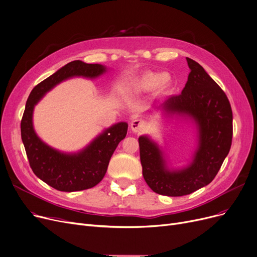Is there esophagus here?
<instances>
[{
  "label": "esophagus",
  "instance_id": "34e87169",
  "mask_svg": "<svg viewBox=\"0 0 257 257\" xmlns=\"http://www.w3.org/2000/svg\"><path fill=\"white\" fill-rule=\"evenodd\" d=\"M130 128L133 132L140 133V132H143L145 130V128H146V124H145V121L142 119H135L131 121Z\"/></svg>",
  "mask_w": 257,
  "mask_h": 257
}]
</instances>
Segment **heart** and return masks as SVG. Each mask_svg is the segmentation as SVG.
Wrapping results in <instances>:
<instances>
[{"label":"heart","instance_id":"b5f03b06","mask_svg":"<svg viewBox=\"0 0 257 257\" xmlns=\"http://www.w3.org/2000/svg\"><path fill=\"white\" fill-rule=\"evenodd\" d=\"M170 76L167 73L145 72L133 82V90L138 92H147L153 89L165 90L170 85Z\"/></svg>","mask_w":257,"mask_h":257}]
</instances>
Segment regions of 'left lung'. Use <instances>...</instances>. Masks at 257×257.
<instances>
[{"instance_id": "8db88e82", "label": "left lung", "mask_w": 257, "mask_h": 257, "mask_svg": "<svg viewBox=\"0 0 257 257\" xmlns=\"http://www.w3.org/2000/svg\"><path fill=\"white\" fill-rule=\"evenodd\" d=\"M190 73L180 95L160 105L163 115L192 120L197 147L192 161L181 169L169 168L165 153L148 136L139 138L143 176L155 193L167 196L190 194L210 184L228 155L233 135L232 110L221 88L197 62L186 58Z\"/></svg>"}]
</instances>
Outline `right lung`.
I'll return each instance as SVG.
<instances>
[{"mask_svg": "<svg viewBox=\"0 0 257 257\" xmlns=\"http://www.w3.org/2000/svg\"><path fill=\"white\" fill-rule=\"evenodd\" d=\"M106 71L107 67L101 64L70 62L33 88L26 102L21 120V137L29 165L40 180L59 191L86 190L101 182L111 156L127 135L128 124L117 122L105 129L81 151L66 153L48 146L37 136L32 122L33 109L44 95L61 82L74 76L95 79Z\"/></svg>", "mask_w": 257, "mask_h": 257, "instance_id": "right-lung-1", "label": "right lung"}]
</instances>
